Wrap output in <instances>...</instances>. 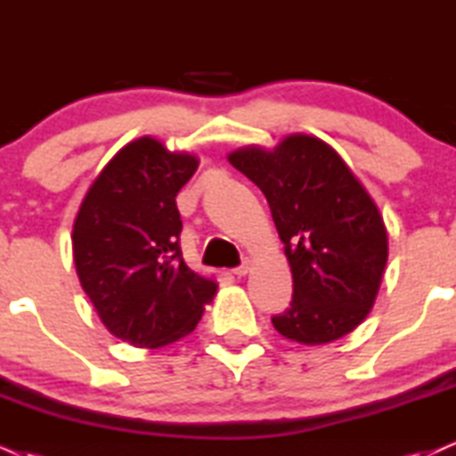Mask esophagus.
Returning <instances> with one entry per match:
<instances>
[{"instance_id": "1", "label": "esophagus", "mask_w": 456, "mask_h": 456, "mask_svg": "<svg viewBox=\"0 0 456 456\" xmlns=\"http://www.w3.org/2000/svg\"><path fill=\"white\" fill-rule=\"evenodd\" d=\"M248 270H250V261H242L238 267H233L232 272H233L238 278H242V276H246V273H248Z\"/></svg>"}]
</instances>
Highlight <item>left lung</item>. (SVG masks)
<instances>
[{"mask_svg":"<svg viewBox=\"0 0 456 456\" xmlns=\"http://www.w3.org/2000/svg\"><path fill=\"white\" fill-rule=\"evenodd\" d=\"M229 163L265 195L293 272V299L272 316L276 331L301 344L346 336L374 305L388 256L363 184L312 135H290L273 152L240 148Z\"/></svg>","mask_w":456,"mask_h":456,"instance_id":"1","label":"left lung"}]
</instances>
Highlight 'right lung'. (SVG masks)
Here are the masks:
<instances>
[{
	"label": "right lung",
	"mask_w": 456,
	"mask_h": 456,
	"mask_svg": "<svg viewBox=\"0 0 456 456\" xmlns=\"http://www.w3.org/2000/svg\"><path fill=\"white\" fill-rule=\"evenodd\" d=\"M197 159L161 142H131L103 167L74 223V263L112 336L159 348L189 336L216 282L186 267L175 195Z\"/></svg>",
	"instance_id": "obj_1"
}]
</instances>
